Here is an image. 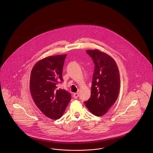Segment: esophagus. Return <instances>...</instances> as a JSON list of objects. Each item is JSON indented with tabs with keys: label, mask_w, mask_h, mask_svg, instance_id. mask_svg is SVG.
I'll return each instance as SVG.
<instances>
[{
	"label": "esophagus",
	"mask_w": 153,
	"mask_h": 153,
	"mask_svg": "<svg viewBox=\"0 0 153 153\" xmlns=\"http://www.w3.org/2000/svg\"><path fill=\"white\" fill-rule=\"evenodd\" d=\"M79 93H75V94H74V95H73V97H74V99H77L78 97H79Z\"/></svg>",
	"instance_id": "34e87169"
}]
</instances>
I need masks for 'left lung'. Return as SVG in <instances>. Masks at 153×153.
Instances as JSON below:
<instances>
[{
    "label": "left lung",
    "instance_id": "left-lung-1",
    "mask_svg": "<svg viewBox=\"0 0 153 153\" xmlns=\"http://www.w3.org/2000/svg\"><path fill=\"white\" fill-rule=\"evenodd\" d=\"M86 52L94 62L95 70L91 97L84 103L91 113L100 117L117 101L120 81L119 69L115 60L107 54L97 49Z\"/></svg>",
    "mask_w": 153,
    "mask_h": 153
}]
</instances>
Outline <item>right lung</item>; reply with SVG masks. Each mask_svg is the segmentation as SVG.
<instances>
[{"mask_svg":"<svg viewBox=\"0 0 153 153\" xmlns=\"http://www.w3.org/2000/svg\"><path fill=\"white\" fill-rule=\"evenodd\" d=\"M66 55L44 58L33 68L30 90L37 107L46 117L57 120L64 114L71 100V94L57 85L62 82V69Z\"/></svg>","mask_w":153,"mask_h":153,"instance_id":"add662e5","label":"right lung"}]
</instances>
